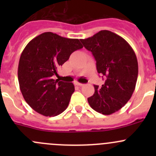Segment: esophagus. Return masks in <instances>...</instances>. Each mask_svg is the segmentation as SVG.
<instances>
[{
    "label": "esophagus",
    "instance_id": "34e87169",
    "mask_svg": "<svg viewBox=\"0 0 156 156\" xmlns=\"http://www.w3.org/2000/svg\"><path fill=\"white\" fill-rule=\"evenodd\" d=\"M75 85L79 86V87H82V86H84V84H81V83L79 82H75Z\"/></svg>",
    "mask_w": 156,
    "mask_h": 156
}]
</instances>
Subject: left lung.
Returning <instances> with one entry per match:
<instances>
[{"label": "left lung", "mask_w": 156, "mask_h": 156, "mask_svg": "<svg viewBox=\"0 0 156 156\" xmlns=\"http://www.w3.org/2000/svg\"><path fill=\"white\" fill-rule=\"evenodd\" d=\"M81 42L92 53L98 73L106 78L101 87L94 85L95 92L87 98L88 103L97 112L112 114L126 104L134 91L138 75L136 54L123 37L108 30Z\"/></svg>", "instance_id": "obj_1"}]
</instances>
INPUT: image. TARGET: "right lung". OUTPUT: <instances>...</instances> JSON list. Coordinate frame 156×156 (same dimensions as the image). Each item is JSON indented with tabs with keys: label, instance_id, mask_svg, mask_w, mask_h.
<instances>
[{
	"label": "right lung",
	"instance_id": "right-lung-1",
	"mask_svg": "<svg viewBox=\"0 0 156 156\" xmlns=\"http://www.w3.org/2000/svg\"><path fill=\"white\" fill-rule=\"evenodd\" d=\"M82 48L78 39L52 32L42 33L26 45L19 62L18 80L25 100L34 111L52 117L66 109L74 84L52 76L74 51Z\"/></svg>",
	"mask_w": 156,
	"mask_h": 156
}]
</instances>
